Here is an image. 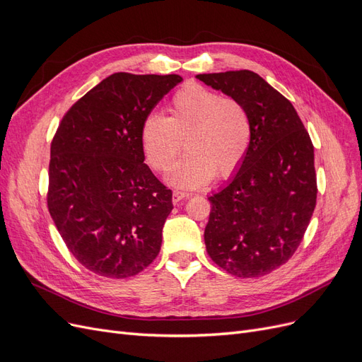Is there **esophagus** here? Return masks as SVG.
I'll return each instance as SVG.
<instances>
[{
  "label": "esophagus",
  "instance_id": "esophagus-1",
  "mask_svg": "<svg viewBox=\"0 0 362 362\" xmlns=\"http://www.w3.org/2000/svg\"><path fill=\"white\" fill-rule=\"evenodd\" d=\"M189 196H190L189 193L180 192V190H175V192H173V194H172V201H173V204H178V202H181V201H184V199H187Z\"/></svg>",
  "mask_w": 362,
  "mask_h": 362
}]
</instances>
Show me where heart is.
Listing matches in <instances>:
<instances>
[{
    "instance_id": "heart-1",
    "label": "heart",
    "mask_w": 362,
    "mask_h": 362,
    "mask_svg": "<svg viewBox=\"0 0 362 362\" xmlns=\"http://www.w3.org/2000/svg\"><path fill=\"white\" fill-rule=\"evenodd\" d=\"M170 116L152 113L141 125V145L152 168L168 172L184 146L169 181L180 189H198L228 178L242 164L250 145L252 125L242 103L201 84L173 95Z\"/></svg>"
}]
</instances>
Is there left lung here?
Returning <instances> with one entry per match:
<instances>
[{
    "instance_id": "8db88e82",
    "label": "left lung",
    "mask_w": 362,
    "mask_h": 362,
    "mask_svg": "<svg viewBox=\"0 0 362 362\" xmlns=\"http://www.w3.org/2000/svg\"><path fill=\"white\" fill-rule=\"evenodd\" d=\"M196 78L242 103L252 125L235 177L208 198L206 252L229 275L264 276L293 257L310 225L317 201L313 141L293 104L258 74Z\"/></svg>"
}]
</instances>
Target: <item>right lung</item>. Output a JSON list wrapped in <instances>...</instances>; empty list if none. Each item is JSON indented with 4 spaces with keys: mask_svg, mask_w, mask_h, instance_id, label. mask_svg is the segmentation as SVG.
Masks as SVG:
<instances>
[{
    "mask_svg": "<svg viewBox=\"0 0 362 362\" xmlns=\"http://www.w3.org/2000/svg\"><path fill=\"white\" fill-rule=\"evenodd\" d=\"M180 75L107 76L80 98L51 141L47 202L75 259L124 279L158 255L172 190L145 164L141 125Z\"/></svg>",
    "mask_w": 362,
    "mask_h": 362,
    "instance_id": "right-lung-1",
    "label": "right lung"
}]
</instances>
